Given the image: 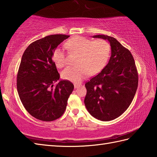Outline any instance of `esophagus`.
Wrapping results in <instances>:
<instances>
[{"mask_svg": "<svg viewBox=\"0 0 157 157\" xmlns=\"http://www.w3.org/2000/svg\"><path fill=\"white\" fill-rule=\"evenodd\" d=\"M79 86H80V85H79V84H74V88H75V89H76V88H78Z\"/></svg>", "mask_w": 157, "mask_h": 157, "instance_id": "esophagus-1", "label": "esophagus"}]
</instances>
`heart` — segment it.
Wrapping results in <instances>:
<instances>
[{
    "mask_svg": "<svg viewBox=\"0 0 157 157\" xmlns=\"http://www.w3.org/2000/svg\"><path fill=\"white\" fill-rule=\"evenodd\" d=\"M65 48L71 53L78 55L77 66L67 67L61 73L62 78L73 82H79L89 74L95 75L105 68L111 55V47L105 40L93 41L82 36H75L65 43ZM56 66L62 68L66 65L64 49L56 48L52 53Z\"/></svg>",
    "mask_w": 157,
    "mask_h": 157,
    "instance_id": "b5f03b06",
    "label": "heart"
}]
</instances>
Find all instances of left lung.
I'll use <instances>...</instances> for the list:
<instances>
[{"mask_svg":"<svg viewBox=\"0 0 157 157\" xmlns=\"http://www.w3.org/2000/svg\"><path fill=\"white\" fill-rule=\"evenodd\" d=\"M93 38L107 40L111 56L101 72L86 83L84 103L94 118L111 121L122 115L134 99L138 85V71L132 53L115 38L106 35Z\"/></svg>","mask_w":157,"mask_h":157,"instance_id":"obj_1","label":"left lung"}]
</instances>
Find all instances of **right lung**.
Listing matches in <instances>:
<instances>
[{"label": "right lung", "mask_w": 157, "mask_h": 157, "mask_svg": "<svg viewBox=\"0 0 157 157\" xmlns=\"http://www.w3.org/2000/svg\"><path fill=\"white\" fill-rule=\"evenodd\" d=\"M69 36L54 34L37 40L25 49L17 76V88L22 104L29 114L52 121L64 113L74 86L69 80L57 82L60 75L52 53Z\"/></svg>", "instance_id": "add662e5"}]
</instances>
